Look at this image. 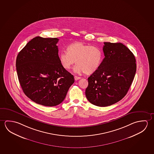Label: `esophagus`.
<instances>
[{"label":"esophagus","mask_w":154,"mask_h":154,"mask_svg":"<svg viewBox=\"0 0 154 154\" xmlns=\"http://www.w3.org/2000/svg\"><path fill=\"white\" fill-rule=\"evenodd\" d=\"M74 78H75V81H77L78 79H81V77H78V76H75L74 77Z\"/></svg>","instance_id":"1"}]
</instances>
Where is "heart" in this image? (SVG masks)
I'll return each instance as SVG.
<instances>
[{"label":"heart","instance_id":"b5f03b06","mask_svg":"<svg viewBox=\"0 0 154 154\" xmlns=\"http://www.w3.org/2000/svg\"><path fill=\"white\" fill-rule=\"evenodd\" d=\"M66 51L59 54L61 66L69 70L76 61L77 64L73 69L76 73H93L98 69L103 61V55L100 48L82 42L71 43L67 47Z\"/></svg>","mask_w":154,"mask_h":154}]
</instances>
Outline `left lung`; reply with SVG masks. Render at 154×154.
<instances>
[{"label":"left lung","instance_id":"8db88e82","mask_svg":"<svg viewBox=\"0 0 154 154\" xmlns=\"http://www.w3.org/2000/svg\"><path fill=\"white\" fill-rule=\"evenodd\" d=\"M105 58L97 70L88 78L86 98L96 106L106 107L126 96L136 73V60L121 43L104 42Z\"/></svg>","mask_w":154,"mask_h":154}]
</instances>
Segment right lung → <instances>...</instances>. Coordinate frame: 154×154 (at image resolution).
Instances as JSON below:
<instances>
[{"instance_id":"1","label":"right lung","mask_w":154,"mask_h":154,"mask_svg":"<svg viewBox=\"0 0 154 154\" xmlns=\"http://www.w3.org/2000/svg\"><path fill=\"white\" fill-rule=\"evenodd\" d=\"M57 38L36 36L19 53L16 69L21 88L38 104L55 106L61 103L75 79L61 66Z\"/></svg>"}]
</instances>
